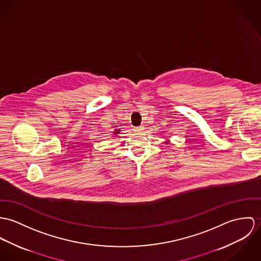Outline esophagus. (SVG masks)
<instances>
[{"instance_id":"1","label":"esophagus","mask_w":261,"mask_h":261,"mask_svg":"<svg viewBox=\"0 0 261 261\" xmlns=\"http://www.w3.org/2000/svg\"><path fill=\"white\" fill-rule=\"evenodd\" d=\"M133 130H134L135 132L142 131V130H143V126H137V127H134V128H133Z\"/></svg>"}]
</instances>
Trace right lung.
I'll return each instance as SVG.
<instances>
[{
  "instance_id": "obj_1",
  "label": "right lung",
  "mask_w": 261,
  "mask_h": 261,
  "mask_svg": "<svg viewBox=\"0 0 261 261\" xmlns=\"http://www.w3.org/2000/svg\"><path fill=\"white\" fill-rule=\"evenodd\" d=\"M116 133H118V132H116Z\"/></svg>"
}]
</instances>
